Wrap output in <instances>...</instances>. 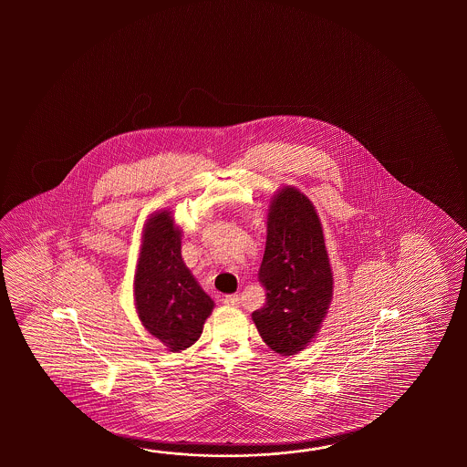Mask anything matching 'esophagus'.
Masks as SVG:
<instances>
[{
    "instance_id": "34e87169",
    "label": "esophagus",
    "mask_w": 467,
    "mask_h": 467,
    "mask_svg": "<svg viewBox=\"0 0 467 467\" xmlns=\"http://www.w3.org/2000/svg\"><path fill=\"white\" fill-rule=\"evenodd\" d=\"M223 304L225 306H232V307H237L238 304H240V297H238L237 294H232V296H227V297L223 298Z\"/></svg>"
}]
</instances>
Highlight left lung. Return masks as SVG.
I'll return each instance as SVG.
<instances>
[{
    "label": "left lung",
    "mask_w": 467,
    "mask_h": 467,
    "mask_svg": "<svg viewBox=\"0 0 467 467\" xmlns=\"http://www.w3.org/2000/svg\"><path fill=\"white\" fill-rule=\"evenodd\" d=\"M265 304L252 314L260 337L282 356L317 334L332 298V270L317 212L296 189L270 203L265 254L258 268Z\"/></svg>",
    "instance_id": "left-lung-1"
}]
</instances>
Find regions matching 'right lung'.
<instances>
[{
    "instance_id": "obj_1",
    "label": "right lung",
    "mask_w": 467,
    "mask_h": 467,
    "mask_svg": "<svg viewBox=\"0 0 467 467\" xmlns=\"http://www.w3.org/2000/svg\"><path fill=\"white\" fill-rule=\"evenodd\" d=\"M133 292L141 324L169 350L199 340L213 300L183 264L182 234L167 210L151 215L143 230Z\"/></svg>"
}]
</instances>
